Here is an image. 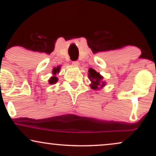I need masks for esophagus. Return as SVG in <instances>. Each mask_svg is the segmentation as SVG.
I'll return each instance as SVG.
<instances>
[{
	"label": "esophagus",
	"instance_id": "obj_1",
	"mask_svg": "<svg viewBox=\"0 0 156 156\" xmlns=\"http://www.w3.org/2000/svg\"><path fill=\"white\" fill-rule=\"evenodd\" d=\"M72 65L76 66V67H79V65H80V62H79L78 61H73L72 62Z\"/></svg>",
	"mask_w": 156,
	"mask_h": 156
}]
</instances>
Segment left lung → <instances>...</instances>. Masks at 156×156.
Masks as SVG:
<instances>
[{
    "label": "left lung",
    "mask_w": 156,
    "mask_h": 156,
    "mask_svg": "<svg viewBox=\"0 0 156 156\" xmlns=\"http://www.w3.org/2000/svg\"><path fill=\"white\" fill-rule=\"evenodd\" d=\"M88 76L89 78V80L91 81V84H90V87L91 89H93L94 90H98L100 88H102L105 86L106 82H103V76L100 75L99 72H96L94 69H89V74Z\"/></svg>",
    "instance_id": "left-lung-1"
}]
</instances>
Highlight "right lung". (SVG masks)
Listing matches in <instances>:
<instances>
[{"mask_svg": "<svg viewBox=\"0 0 156 156\" xmlns=\"http://www.w3.org/2000/svg\"><path fill=\"white\" fill-rule=\"evenodd\" d=\"M59 69V67H57L56 70H54V71H53V74H56L57 73H58ZM57 80H57V78L56 77V76H52V77L50 78V80H49V83H50V84H55V83L57 82Z\"/></svg>", "mask_w": 156, "mask_h": 156, "instance_id": "obj_1", "label": "right lung"}]
</instances>
